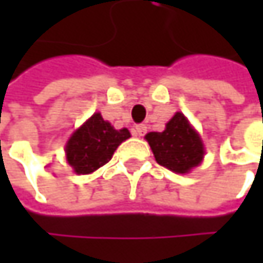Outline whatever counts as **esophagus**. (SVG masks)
Wrapping results in <instances>:
<instances>
[{
	"instance_id": "esophagus-1",
	"label": "esophagus",
	"mask_w": 263,
	"mask_h": 263,
	"mask_svg": "<svg viewBox=\"0 0 263 263\" xmlns=\"http://www.w3.org/2000/svg\"><path fill=\"white\" fill-rule=\"evenodd\" d=\"M146 131H147V128H146L144 125H137V126H134V129H132L135 137H143V135L146 134Z\"/></svg>"
}]
</instances>
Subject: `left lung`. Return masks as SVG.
<instances>
[{"label": "left lung", "instance_id": "1", "mask_svg": "<svg viewBox=\"0 0 263 263\" xmlns=\"http://www.w3.org/2000/svg\"><path fill=\"white\" fill-rule=\"evenodd\" d=\"M146 140L158 164L177 174H187L204 157L199 135L192 129L184 114L177 112L163 132H149Z\"/></svg>", "mask_w": 263, "mask_h": 263}]
</instances>
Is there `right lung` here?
I'll return each mask as SVG.
<instances>
[{
    "instance_id": "add662e5",
    "label": "right lung",
    "mask_w": 263,
    "mask_h": 263,
    "mask_svg": "<svg viewBox=\"0 0 263 263\" xmlns=\"http://www.w3.org/2000/svg\"><path fill=\"white\" fill-rule=\"evenodd\" d=\"M129 137L126 128L114 129L97 112L68 140L65 146L67 161L76 174H91L106 164L119 144Z\"/></svg>"
}]
</instances>
